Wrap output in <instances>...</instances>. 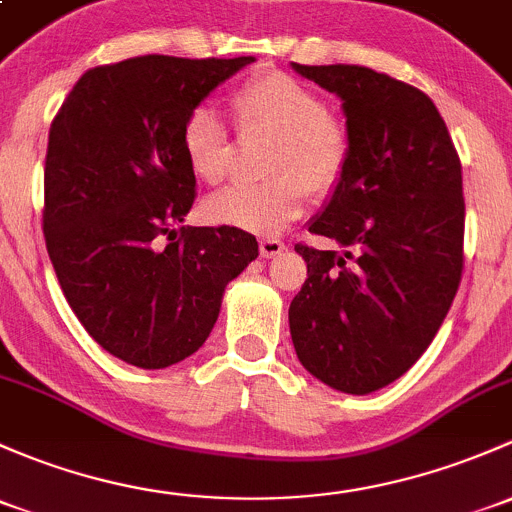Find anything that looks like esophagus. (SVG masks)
I'll return each mask as SVG.
<instances>
[{"instance_id": "34e87169", "label": "esophagus", "mask_w": 512, "mask_h": 512, "mask_svg": "<svg viewBox=\"0 0 512 512\" xmlns=\"http://www.w3.org/2000/svg\"><path fill=\"white\" fill-rule=\"evenodd\" d=\"M260 252L262 257H277L284 252V242L279 238H262L260 240Z\"/></svg>"}]
</instances>
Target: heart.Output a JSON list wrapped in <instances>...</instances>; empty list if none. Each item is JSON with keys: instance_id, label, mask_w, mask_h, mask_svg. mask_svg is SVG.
Listing matches in <instances>:
<instances>
[{"instance_id": "1", "label": "heart", "mask_w": 512, "mask_h": 512, "mask_svg": "<svg viewBox=\"0 0 512 512\" xmlns=\"http://www.w3.org/2000/svg\"><path fill=\"white\" fill-rule=\"evenodd\" d=\"M240 132L270 129V179L235 184L206 203V218L218 225L272 235L304 213L309 191L328 196L346 176L353 134L326 110L319 90L282 71L257 73L230 95ZM181 154L201 184L218 186L233 171L235 139L218 112L196 105L181 127Z\"/></svg>"}]
</instances>
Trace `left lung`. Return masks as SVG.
Here are the masks:
<instances>
[{"instance_id": "8db88e82", "label": "left lung", "mask_w": 512, "mask_h": 512, "mask_svg": "<svg viewBox=\"0 0 512 512\" xmlns=\"http://www.w3.org/2000/svg\"><path fill=\"white\" fill-rule=\"evenodd\" d=\"M294 71L343 100L353 157L309 225L346 255L294 245L309 279L289 306V331L314 378L368 395L417 363L456 297L461 159L434 102L414 85L346 63H294Z\"/></svg>"}]
</instances>
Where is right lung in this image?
Returning a JSON list of instances; mask_svg holds the SVG:
<instances>
[{
    "mask_svg": "<svg viewBox=\"0 0 512 512\" xmlns=\"http://www.w3.org/2000/svg\"><path fill=\"white\" fill-rule=\"evenodd\" d=\"M252 56H134L80 75L48 132L43 238L85 331L137 368L196 353L255 235L191 228L196 176L181 154L188 112Z\"/></svg>",
    "mask_w": 512,
    "mask_h": 512,
    "instance_id": "obj_1",
    "label": "right lung"
}]
</instances>
